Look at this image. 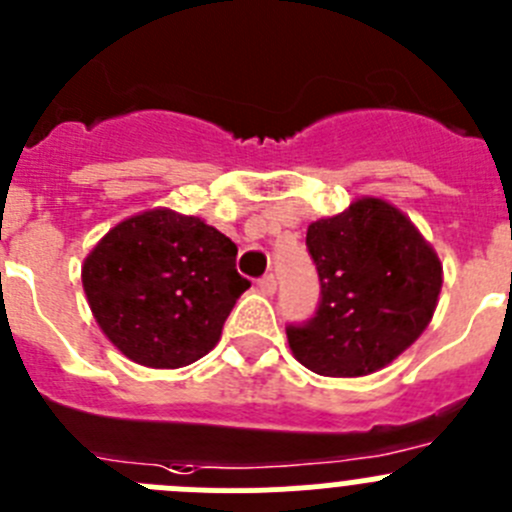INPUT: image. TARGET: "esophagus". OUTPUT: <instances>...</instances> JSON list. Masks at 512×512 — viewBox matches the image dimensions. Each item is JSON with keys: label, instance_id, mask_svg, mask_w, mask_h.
Wrapping results in <instances>:
<instances>
[{"label": "esophagus", "instance_id": "1", "mask_svg": "<svg viewBox=\"0 0 512 512\" xmlns=\"http://www.w3.org/2000/svg\"><path fill=\"white\" fill-rule=\"evenodd\" d=\"M256 287H259V292L264 294V297H274V292H276V279H274V274L261 276L259 284H256Z\"/></svg>", "mask_w": 512, "mask_h": 512}]
</instances>
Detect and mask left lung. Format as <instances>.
<instances>
[{
    "label": "left lung",
    "mask_w": 512,
    "mask_h": 512,
    "mask_svg": "<svg viewBox=\"0 0 512 512\" xmlns=\"http://www.w3.org/2000/svg\"><path fill=\"white\" fill-rule=\"evenodd\" d=\"M307 248L322 284L317 314L287 327L294 358L312 373L358 378L386 368L429 327L442 261L409 215L358 198L309 223Z\"/></svg>",
    "instance_id": "1"
}]
</instances>
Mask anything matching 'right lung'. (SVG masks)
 <instances>
[{"label":"right lung","mask_w":512,"mask_h":512,"mask_svg":"<svg viewBox=\"0 0 512 512\" xmlns=\"http://www.w3.org/2000/svg\"><path fill=\"white\" fill-rule=\"evenodd\" d=\"M236 253L231 238L195 215L144 210L93 246L83 292L121 355L147 368H182L215 348L251 287L236 271Z\"/></svg>","instance_id":"1"}]
</instances>
